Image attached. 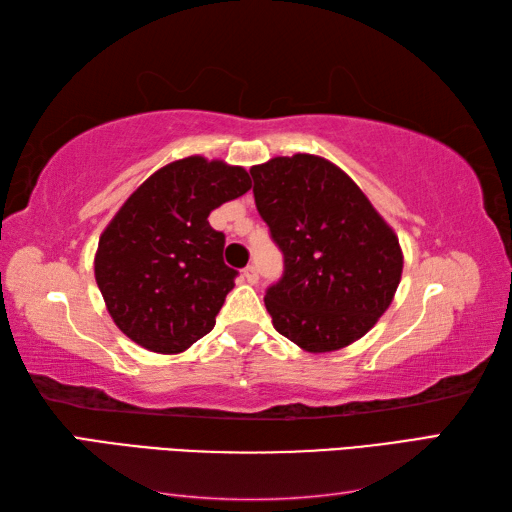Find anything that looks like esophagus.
Here are the masks:
<instances>
[{
	"label": "esophagus",
	"mask_w": 512,
	"mask_h": 512,
	"mask_svg": "<svg viewBox=\"0 0 512 512\" xmlns=\"http://www.w3.org/2000/svg\"><path fill=\"white\" fill-rule=\"evenodd\" d=\"M244 279L248 281V284H257V281H259L257 266H246L244 268Z\"/></svg>",
	"instance_id": "1"
}]
</instances>
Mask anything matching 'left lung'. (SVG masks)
<instances>
[{
	"instance_id": "1",
	"label": "left lung",
	"mask_w": 512,
	"mask_h": 512,
	"mask_svg": "<svg viewBox=\"0 0 512 512\" xmlns=\"http://www.w3.org/2000/svg\"><path fill=\"white\" fill-rule=\"evenodd\" d=\"M250 176L257 211L284 253V277L264 297L275 330L312 354L361 339L400 284L394 228L321 156H277Z\"/></svg>"
}]
</instances>
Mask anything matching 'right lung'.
<instances>
[{"label":"right lung","instance_id":"add662e5","mask_svg":"<svg viewBox=\"0 0 512 512\" xmlns=\"http://www.w3.org/2000/svg\"><path fill=\"white\" fill-rule=\"evenodd\" d=\"M250 187L244 167L189 156L129 195L94 257L96 284L118 330L158 354H180L213 330L237 270L224 264V233L209 215Z\"/></svg>","mask_w":512,"mask_h":512}]
</instances>
